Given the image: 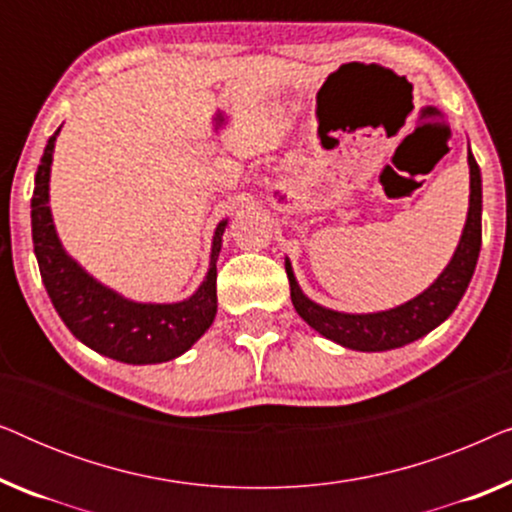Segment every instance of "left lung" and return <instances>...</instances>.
<instances>
[{
	"label": "left lung",
	"mask_w": 512,
	"mask_h": 512,
	"mask_svg": "<svg viewBox=\"0 0 512 512\" xmlns=\"http://www.w3.org/2000/svg\"><path fill=\"white\" fill-rule=\"evenodd\" d=\"M468 167H471V198H468L461 240L447 268L429 289H424L408 303L384 312L349 314L328 310L305 296L293 275L291 261L286 258L284 268L291 284V303L300 317L324 338L356 352H387V349L410 345L443 324L471 284L482 244V177L471 149H468Z\"/></svg>",
	"instance_id": "obj_1"
}]
</instances>
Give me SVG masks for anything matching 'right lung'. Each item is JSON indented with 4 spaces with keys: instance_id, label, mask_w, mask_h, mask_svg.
<instances>
[{
    "instance_id": "add662e5",
    "label": "right lung",
    "mask_w": 512,
    "mask_h": 512,
    "mask_svg": "<svg viewBox=\"0 0 512 512\" xmlns=\"http://www.w3.org/2000/svg\"><path fill=\"white\" fill-rule=\"evenodd\" d=\"M58 132L60 128L48 139L32 193L34 256L55 312L76 340L114 361L146 366L177 359L205 335L216 317V261L228 219L214 230L209 270L193 296L179 303H137L121 296L88 275L55 233L48 181Z\"/></svg>"
}]
</instances>
